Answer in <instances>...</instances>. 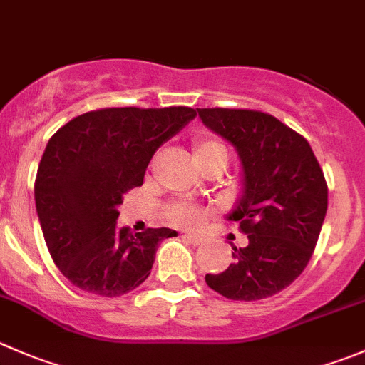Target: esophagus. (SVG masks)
Segmentation results:
<instances>
[{
	"label": "esophagus",
	"mask_w": 365,
	"mask_h": 365,
	"mask_svg": "<svg viewBox=\"0 0 365 365\" xmlns=\"http://www.w3.org/2000/svg\"><path fill=\"white\" fill-rule=\"evenodd\" d=\"M185 237L187 240H190V242L194 244V246H197V244H201V242H205V239L201 235H196V233H185Z\"/></svg>",
	"instance_id": "34e87169"
}]
</instances>
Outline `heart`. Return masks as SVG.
Segmentation results:
<instances>
[{
  "instance_id": "obj_1",
  "label": "heart",
  "mask_w": 365,
  "mask_h": 365,
  "mask_svg": "<svg viewBox=\"0 0 365 365\" xmlns=\"http://www.w3.org/2000/svg\"><path fill=\"white\" fill-rule=\"evenodd\" d=\"M194 162L200 165L201 169L207 168L212 162H222L226 165L228 162V151L221 143L214 139H196L194 140ZM168 219L173 225L182 226H196L205 219V212L201 208L194 207V205L185 203V201H178L168 207Z\"/></svg>"
}]
</instances>
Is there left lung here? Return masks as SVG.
Returning a JSON list of instances; mask_svg holds the SVG:
<instances>
[{
    "mask_svg": "<svg viewBox=\"0 0 365 365\" xmlns=\"http://www.w3.org/2000/svg\"><path fill=\"white\" fill-rule=\"evenodd\" d=\"M208 130L235 148L242 194L228 214L247 235L232 244L233 262L207 274L228 299L257 302L289 287L314 253L328 208V187L312 148L272 115L237 108H197Z\"/></svg>",
    "mask_w": 365,
    "mask_h": 365,
    "instance_id": "left-lung-1",
    "label": "left lung"
}]
</instances>
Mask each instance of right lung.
Here are the masks:
<instances>
[{
  "instance_id": "right-lung-1",
  "label": "right lung",
  "mask_w": 365,
  "mask_h": 365,
  "mask_svg": "<svg viewBox=\"0 0 365 365\" xmlns=\"http://www.w3.org/2000/svg\"><path fill=\"white\" fill-rule=\"evenodd\" d=\"M196 118L189 107L101 108L49 139L35 207L53 262L78 289L115 298L139 287L171 228H118L119 205L143 185L155 151Z\"/></svg>"
}]
</instances>
